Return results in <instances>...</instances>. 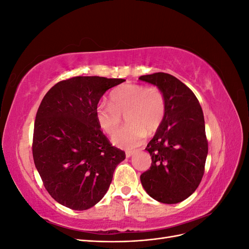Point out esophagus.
I'll return each mask as SVG.
<instances>
[{
    "mask_svg": "<svg viewBox=\"0 0 249 249\" xmlns=\"http://www.w3.org/2000/svg\"><path fill=\"white\" fill-rule=\"evenodd\" d=\"M135 154L134 150H127V152H125V157L126 158H130L131 156H133Z\"/></svg>",
    "mask_w": 249,
    "mask_h": 249,
    "instance_id": "34e87169",
    "label": "esophagus"
}]
</instances>
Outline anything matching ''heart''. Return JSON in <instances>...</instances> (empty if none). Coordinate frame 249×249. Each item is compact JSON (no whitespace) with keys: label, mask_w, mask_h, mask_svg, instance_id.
<instances>
[{"label":"heart","mask_w":249,"mask_h":249,"mask_svg":"<svg viewBox=\"0 0 249 249\" xmlns=\"http://www.w3.org/2000/svg\"><path fill=\"white\" fill-rule=\"evenodd\" d=\"M166 99L160 88L135 83H126L110 94V104L99 103L95 107V120L100 129L112 135L124 115L128 124L113 135L112 142L118 147L134 148L140 145L146 133H155L166 115Z\"/></svg>","instance_id":"heart-1"}]
</instances>
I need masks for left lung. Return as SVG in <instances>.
<instances>
[{"label":"left lung","mask_w":249,"mask_h":249,"mask_svg":"<svg viewBox=\"0 0 249 249\" xmlns=\"http://www.w3.org/2000/svg\"><path fill=\"white\" fill-rule=\"evenodd\" d=\"M159 87L166 99L164 122L148 142L152 165L140 176L150 197L172 205L197 189L208 155L205 118L197 97L176 77L165 72L141 76Z\"/></svg>","instance_id":"1"}]
</instances>
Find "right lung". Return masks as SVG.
<instances>
[{
    "mask_svg": "<svg viewBox=\"0 0 249 249\" xmlns=\"http://www.w3.org/2000/svg\"><path fill=\"white\" fill-rule=\"evenodd\" d=\"M124 79L72 77L58 82L36 113L32 153L51 196L72 210H87L108 191L124 150L113 146L95 120V107Z\"/></svg>",
    "mask_w": 249,
    "mask_h": 249,
    "instance_id": "right-lung-1",
    "label": "right lung"
}]
</instances>
